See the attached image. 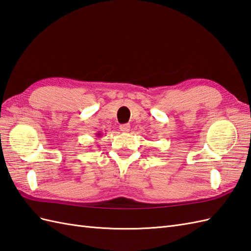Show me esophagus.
<instances>
[{"instance_id":"esophagus-1","label":"esophagus","mask_w":251,"mask_h":251,"mask_svg":"<svg viewBox=\"0 0 251 251\" xmlns=\"http://www.w3.org/2000/svg\"><path fill=\"white\" fill-rule=\"evenodd\" d=\"M120 129L122 132H128L130 130V125L129 124H122V125H120Z\"/></svg>"}]
</instances>
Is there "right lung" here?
<instances>
[{"mask_svg": "<svg viewBox=\"0 0 251 251\" xmlns=\"http://www.w3.org/2000/svg\"><path fill=\"white\" fill-rule=\"evenodd\" d=\"M100 136H101V133H100V132H98V133H96V137H98V138H100Z\"/></svg>", "mask_w": 251, "mask_h": 251, "instance_id": "right-lung-1", "label": "right lung"}]
</instances>
